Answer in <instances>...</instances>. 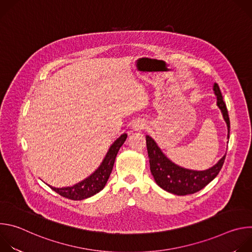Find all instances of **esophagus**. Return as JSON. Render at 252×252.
Returning <instances> with one entry per match:
<instances>
[{"label":"esophagus","mask_w":252,"mask_h":252,"mask_svg":"<svg viewBox=\"0 0 252 252\" xmlns=\"http://www.w3.org/2000/svg\"><path fill=\"white\" fill-rule=\"evenodd\" d=\"M145 126H146V124H145V122L143 121H141V120H138V121H135L133 124H132V129L134 130V131H139V130H141L142 128H145Z\"/></svg>","instance_id":"obj_1"}]
</instances>
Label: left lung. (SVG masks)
<instances>
[{
    "instance_id": "left-lung-1",
    "label": "left lung",
    "mask_w": 252,
    "mask_h": 252,
    "mask_svg": "<svg viewBox=\"0 0 252 252\" xmlns=\"http://www.w3.org/2000/svg\"><path fill=\"white\" fill-rule=\"evenodd\" d=\"M213 92L214 94L217 95V105L220 107L223 120L226 123L227 138H229V117L226 105L223 101L221 92L217 83H214L213 85ZM146 139L150 158L151 172L156 183L165 191L176 195L192 194L202 189L217 177L225 159L224 155L213 166L205 170H193L185 168L172 162L162 153V151L152 136L147 134Z\"/></svg>"
}]
</instances>
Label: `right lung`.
I'll return each instance as SVG.
<instances>
[{"mask_svg":"<svg viewBox=\"0 0 252 252\" xmlns=\"http://www.w3.org/2000/svg\"><path fill=\"white\" fill-rule=\"evenodd\" d=\"M126 137L127 134L123 133L119 138L114 141L109 151H107L100 165L90 176L85 178L84 181L66 188H54L52 186H48L60 195L71 200L86 199L99 192L106 185L107 179H109L112 173L117 155L120 151V148L124 145Z\"/></svg>","mask_w":252,"mask_h":252,"instance_id":"right-lung-1","label":"right lung"}]
</instances>
